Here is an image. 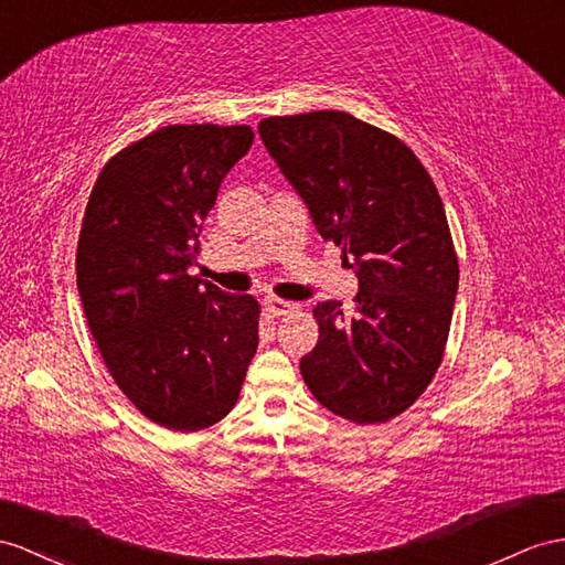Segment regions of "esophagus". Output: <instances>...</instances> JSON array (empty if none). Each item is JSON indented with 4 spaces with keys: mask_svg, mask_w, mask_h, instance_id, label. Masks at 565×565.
I'll return each instance as SVG.
<instances>
[{
    "mask_svg": "<svg viewBox=\"0 0 565 565\" xmlns=\"http://www.w3.org/2000/svg\"><path fill=\"white\" fill-rule=\"evenodd\" d=\"M263 306H265V312H267L269 317H279V315H286L288 310H291L294 302L281 300V298H277V296H267V298L263 300Z\"/></svg>",
    "mask_w": 565,
    "mask_h": 565,
    "instance_id": "esophagus-1",
    "label": "esophagus"
}]
</instances>
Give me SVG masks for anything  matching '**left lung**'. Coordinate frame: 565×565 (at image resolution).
Masks as SVG:
<instances>
[{
  "instance_id": "obj_1",
  "label": "left lung",
  "mask_w": 565,
  "mask_h": 565,
  "mask_svg": "<svg viewBox=\"0 0 565 565\" xmlns=\"http://www.w3.org/2000/svg\"><path fill=\"white\" fill-rule=\"evenodd\" d=\"M269 157L324 241L355 269V312L317 302L300 374L327 411L358 425L411 408L437 372L458 294L444 202L406 142L345 111L259 121Z\"/></svg>"
}]
</instances>
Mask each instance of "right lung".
Returning a JSON list of instances; mask_svg holds the SVG:
<instances>
[{"label": "right lung", "mask_w": 565, "mask_h": 565, "mask_svg": "<svg viewBox=\"0 0 565 565\" xmlns=\"http://www.w3.org/2000/svg\"><path fill=\"white\" fill-rule=\"evenodd\" d=\"M250 126H164L99 171L76 281L90 334L126 398L152 423L205 429L236 406L257 351L259 306L188 274Z\"/></svg>", "instance_id": "add662e5"}]
</instances>
